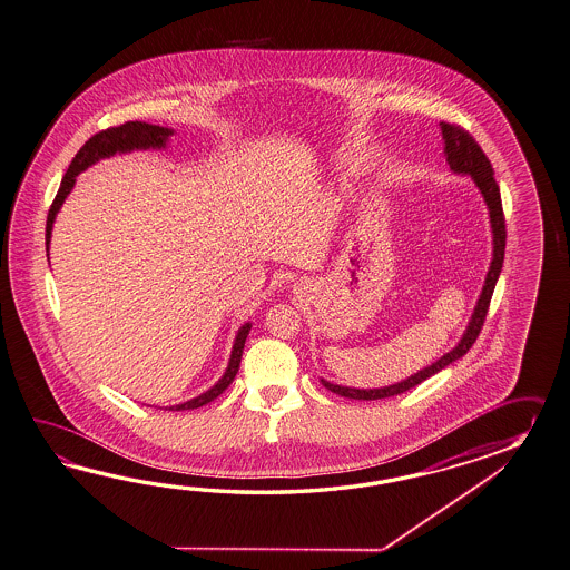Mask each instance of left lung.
<instances>
[{
    "instance_id": "left-lung-1",
    "label": "left lung",
    "mask_w": 570,
    "mask_h": 570,
    "mask_svg": "<svg viewBox=\"0 0 570 570\" xmlns=\"http://www.w3.org/2000/svg\"><path fill=\"white\" fill-rule=\"evenodd\" d=\"M441 135H443V154L450 164L451 170L462 176H470L478 186V190L482 193L487 209H489L490 229H492V261H490L489 273L484 278L482 292L478 297L474 314L468 322L465 331H463L460 343L451 348L450 353H445L443 357H439L435 363L426 365L424 370L416 371L411 377L397 382V384L384 385V387H370V390H358V387H346V385L331 384L326 380H320L324 387H328L334 394L344 397H353V400H380V397L397 396L406 390H411L414 385L421 384L426 377L435 375L441 370H445L450 363L462 358L472 344L476 343L478 334L482 331V324L487 320L489 312L490 297L494 292V285L501 275L504 261V239H507V229H504L503 203H501V190L494 180V170L490 166L489 158L484 156V151L480 149L474 137L468 131H463L458 125L450 122H439Z\"/></svg>"
}]
</instances>
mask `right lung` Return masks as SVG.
<instances>
[{
  "label": "right lung",
  "mask_w": 570,
  "mask_h": 570,
  "mask_svg": "<svg viewBox=\"0 0 570 570\" xmlns=\"http://www.w3.org/2000/svg\"><path fill=\"white\" fill-rule=\"evenodd\" d=\"M174 129L168 127H159V125H149V122H141V120H129L120 127H110L107 131L96 132L90 137L80 151L76 154V158L71 159L69 168H67L66 176L61 180V186L57 190L53 205L47 215V250L51 244V232H53L55 217L61 209V205L66 203L67 195L71 193V188L76 185V176L83 173L86 168H90L98 159L112 158L115 154H129L132 149H164L168 139L173 137ZM252 324L246 322L244 326H239L236 341L232 346V355H229V363H227L226 373L222 375V380L217 384L209 387L207 392H203L200 396L193 397L183 404L170 406V411H193V409H200L205 404H209L212 400L224 394L227 385L234 382L236 373L239 370V361H242V353H244V344H246V336L250 332Z\"/></svg>",
  "instance_id": "obj_1"
}]
</instances>
